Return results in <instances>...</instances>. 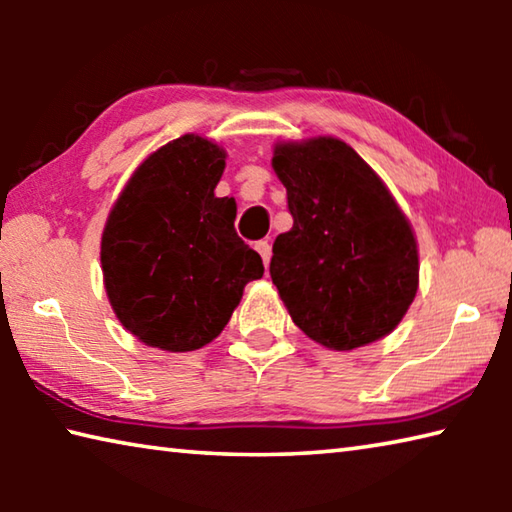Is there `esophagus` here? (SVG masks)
I'll return each mask as SVG.
<instances>
[{
  "label": "esophagus",
  "instance_id": "1",
  "mask_svg": "<svg viewBox=\"0 0 512 512\" xmlns=\"http://www.w3.org/2000/svg\"><path fill=\"white\" fill-rule=\"evenodd\" d=\"M255 250L259 253V257H262V262H264V266H268V262H271V244H268V241H257L255 244Z\"/></svg>",
  "mask_w": 512,
  "mask_h": 512
}]
</instances>
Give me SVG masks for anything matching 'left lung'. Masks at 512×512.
I'll return each instance as SVG.
<instances>
[{
	"label": "left lung",
	"instance_id": "8db88e82",
	"mask_svg": "<svg viewBox=\"0 0 512 512\" xmlns=\"http://www.w3.org/2000/svg\"><path fill=\"white\" fill-rule=\"evenodd\" d=\"M271 164L293 216L271 257V280L291 320L329 350L384 339L420 282L418 241L384 180L329 135L277 142Z\"/></svg>",
	"mask_w": 512,
	"mask_h": 512
}]
</instances>
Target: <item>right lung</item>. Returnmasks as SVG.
<instances>
[{
  "instance_id": "add662e5",
  "label": "right lung",
  "mask_w": 512,
  "mask_h": 512,
  "mask_svg": "<svg viewBox=\"0 0 512 512\" xmlns=\"http://www.w3.org/2000/svg\"><path fill=\"white\" fill-rule=\"evenodd\" d=\"M223 146L187 133L160 146L121 189L101 235L110 307L144 345L203 348L228 325L244 287L264 275L237 237L235 198H216Z\"/></svg>"
}]
</instances>
